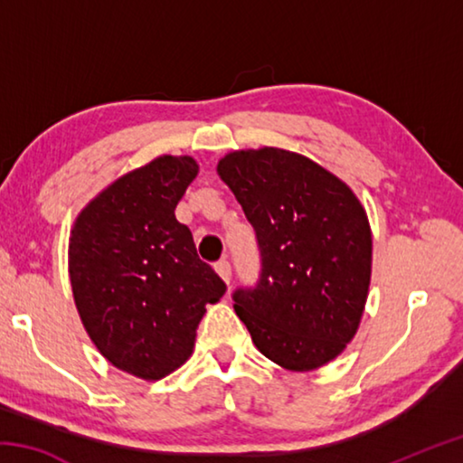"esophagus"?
I'll return each mask as SVG.
<instances>
[{
	"mask_svg": "<svg viewBox=\"0 0 463 463\" xmlns=\"http://www.w3.org/2000/svg\"><path fill=\"white\" fill-rule=\"evenodd\" d=\"M214 269H216L218 276H221V278L224 279V284L229 286V284H231V276H232V273H231V263L226 261V260H221V261H218V263L214 265Z\"/></svg>",
	"mask_w": 463,
	"mask_h": 463,
	"instance_id": "obj_1",
	"label": "esophagus"
}]
</instances>
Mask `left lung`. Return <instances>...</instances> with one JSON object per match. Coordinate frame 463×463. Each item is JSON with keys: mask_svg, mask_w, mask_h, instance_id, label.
I'll use <instances>...</instances> for the list:
<instances>
[{"mask_svg": "<svg viewBox=\"0 0 463 463\" xmlns=\"http://www.w3.org/2000/svg\"><path fill=\"white\" fill-rule=\"evenodd\" d=\"M216 171L261 250V278L234 292V312L273 364L318 370L362 323L372 279L365 208L343 179L286 148L232 151Z\"/></svg>", "mask_w": 463, "mask_h": 463, "instance_id": "obj_1", "label": "left lung"}]
</instances>
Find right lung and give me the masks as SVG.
I'll return each mask as SVG.
<instances>
[{"mask_svg":"<svg viewBox=\"0 0 463 463\" xmlns=\"http://www.w3.org/2000/svg\"><path fill=\"white\" fill-rule=\"evenodd\" d=\"M200 165L161 155L104 187L69 237V279L91 343L118 370L155 382L194 354L195 331L226 292L175 206Z\"/></svg>","mask_w":463,"mask_h":463,"instance_id":"right-lung-1","label":"right lung"}]
</instances>
